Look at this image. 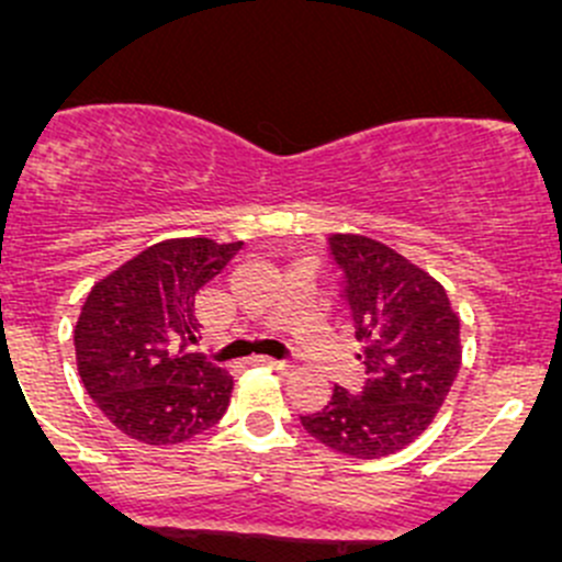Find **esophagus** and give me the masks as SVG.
I'll return each instance as SVG.
<instances>
[{
  "mask_svg": "<svg viewBox=\"0 0 562 562\" xmlns=\"http://www.w3.org/2000/svg\"><path fill=\"white\" fill-rule=\"evenodd\" d=\"M251 363L268 366V369L281 371V374H286V371L292 369V363H289V360H281V358H265V355H259V358H251Z\"/></svg>",
  "mask_w": 562,
  "mask_h": 562,
  "instance_id": "esophagus-1",
  "label": "esophagus"
}]
</instances>
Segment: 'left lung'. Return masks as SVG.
Returning <instances> with one entry per match:
<instances>
[{"label": "left lung", "instance_id": "obj_1", "mask_svg": "<svg viewBox=\"0 0 562 562\" xmlns=\"http://www.w3.org/2000/svg\"><path fill=\"white\" fill-rule=\"evenodd\" d=\"M344 300L363 344V391L333 398L300 424L344 457L382 459L424 435L462 366L459 314L442 283L407 257L363 235H330Z\"/></svg>", "mask_w": 562, "mask_h": 562}]
</instances>
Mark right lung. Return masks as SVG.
Listing matches in <instances>:
<instances>
[{
	"mask_svg": "<svg viewBox=\"0 0 562 562\" xmlns=\"http://www.w3.org/2000/svg\"><path fill=\"white\" fill-rule=\"evenodd\" d=\"M243 243H155L100 279L76 322V363L100 413L131 440L177 446L221 420L235 380L199 344L196 292Z\"/></svg>",
	"mask_w": 562,
	"mask_h": 562,
	"instance_id": "1",
	"label": "right lung"
}]
</instances>
